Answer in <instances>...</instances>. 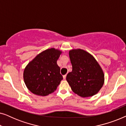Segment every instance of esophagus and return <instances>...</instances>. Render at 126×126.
I'll use <instances>...</instances> for the list:
<instances>
[{
  "mask_svg": "<svg viewBox=\"0 0 126 126\" xmlns=\"http://www.w3.org/2000/svg\"><path fill=\"white\" fill-rule=\"evenodd\" d=\"M66 75L63 76V80H65V79H66Z\"/></svg>",
  "mask_w": 126,
  "mask_h": 126,
  "instance_id": "34e87169",
  "label": "esophagus"
}]
</instances>
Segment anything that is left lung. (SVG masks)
Masks as SVG:
<instances>
[{
	"mask_svg": "<svg viewBox=\"0 0 126 126\" xmlns=\"http://www.w3.org/2000/svg\"><path fill=\"white\" fill-rule=\"evenodd\" d=\"M72 71L66 76V81L72 91L82 97L97 94L104 82V74L94 57L81 49L69 52Z\"/></svg>",
	"mask_w": 126,
	"mask_h": 126,
	"instance_id": "8db88e82",
	"label": "left lung"
}]
</instances>
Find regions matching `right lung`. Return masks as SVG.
I'll use <instances>...</instances> for the list:
<instances>
[{"label": "right lung", "mask_w": 126, "mask_h": 126, "mask_svg": "<svg viewBox=\"0 0 126 126\" xmlns=\"http://www.w3.org/2000/svg\"><path fill=\"white\" fill-rule=\"evenodd\" d=\"M62 51L50 48L37 55L25 67L23 79L32 94L45 96L54 92L63 77L57 61Z\"/></svg>", "instance_id": "add662e5"}]
</instances>
